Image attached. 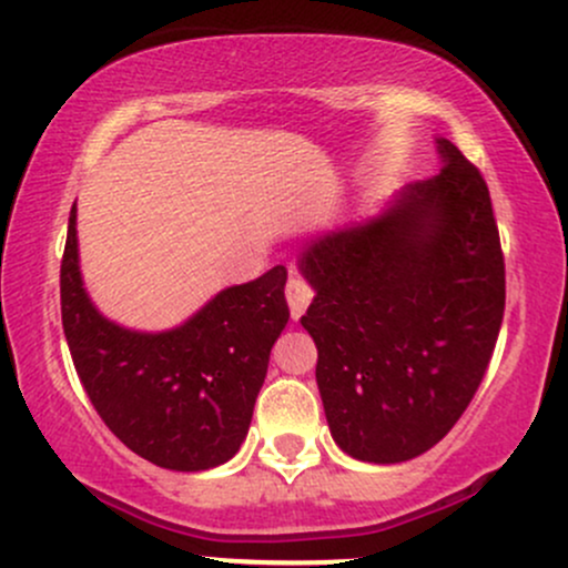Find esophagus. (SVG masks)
I'll return each mask as SVG.
<instances>
[{
    "label": "esophagus",
    "mask_w": 568,
    "mask_h": 568,
    "mask_svg": "<svg viewBox=\"0 0 568 568\" xmlns=\"http://www.w3.org/2000/svg\"><path fill=\"white\" fill-rule=\"evenodd\" d=\"M312 296H315V291H312V285L306 283L302 275L288 277V283H285V298H288L293 321H298V317L304 315V310L310 306Z\"/></svg>",
    "instance_id": "34e87169"
}]
</instances>
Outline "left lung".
Instances as JSON below:
<instances>
[{"label":"left lung","instance_id":"obj_1","mask_svg":"<svg viewBox=\"0 0 568 568\" xmlns=\"http://www.w3.org/2000/svg\"><path fill=\"white\" fill-rule=\"evenodd\" d=\"M438 152V175L302 256L315 288L302 325L317 344L325 419L344 452L376 465L446 438L484 382L505 315V256L484 175L452 141L440 139Z\"/></svg>","mask_w":568,"mask_h":568}]
</instances>
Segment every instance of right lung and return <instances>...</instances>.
Masks as SVG:
<instances>
[{"instance_id": "obj_1", "label": "right lung", "mask_w": 568, "mask_h": 568, "mask_svg": "<svg viewBox=\"0 0 568 568\" xmlns=\"http://www.w3.org/2000/svg\"><path fill=\"white\" fill-rule=\"evenodd\" d=\"M285 266L221 291L168 334H135L98 315L77 264L71 207L61 258V321L84 393L130 452L165 470L224 465L245 440L272 344L288 323Z\"/></svg>"}]
</instances>
